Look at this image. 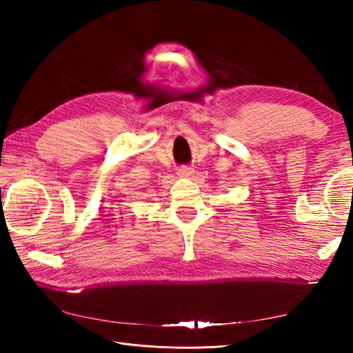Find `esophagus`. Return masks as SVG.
Here are the masks:
<instances>
[{
    "instance_id": "esophagus-1",
    "label": "esophagus",
    "mask_w": 353,
    "mask_h": 353,
    "mask_svg": "<svg viewBox=\"0 0 353 353\" xmlns=\"http://www.w3.org/2000/svg\"><path fill=\"white\" fill-rule=\"evenodd\" d=\"M177 174L181 177H190L194 174V170L191 167H181L177 171Z\"/></svg>"
}]
</instances>
